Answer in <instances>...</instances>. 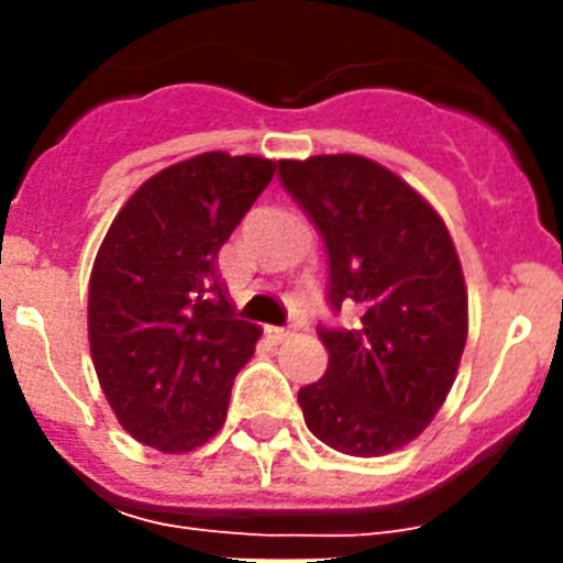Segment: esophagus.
Masks as SVG:
<instances>
[{"mask_svg":"<svg viewBox=\"0 0 563 563\" xmlns=\"http://www.w3.org/2000/svg\"><path fill=\"white\" fill-rule=\"evenodd\" d=\"M265 335L271 338V341L282 343V341H287V338H290L292 332H290V330H285V327H265Z\"/></svg>","mask_w":563,"mask_h":563,"instance_id":"obj_1","label":"esophagus"}]
</instances>
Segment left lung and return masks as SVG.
I'll use <instances>...</instances> for the list:
<instances>
[{
    "label": "left lung",
    "instance_id": "obj_1",
    "mask_svg": "<svg viewBox=\"0 0 563 563\" xmlns=\"http://www.w3.org/2000/svg\"><path fill=\"white\" fill-rule=\"evenodd\" d=\"M278 177L324 236L330 307L352 330L318 327L324 377L298 389L307 429L350 456H383L426 431L454 386L467 290L440 213L357 154L278 161Z\"/></svg>",
    "mask_w": 563,
    "mask_h": 563
}]
</instances>
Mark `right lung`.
<instances>
[{
    "instance_id": "1",
    "label": "right lung",
    "mask_w": 563,
    "mask_h": 563,
    "mask_svg": "<svg viewBox=\"0 0 563 563\" xmlns=\"http://www.w3.org/2000/svg\"><path fill=\"white\" fill-rule=\"evenodd\" d=\"M253 154H197L148 177L118 211L89 276V352L123 429L186 454L222 429L262 335L228 301L217 253L273 180Z\"/></svg>"
}]
</instances>
